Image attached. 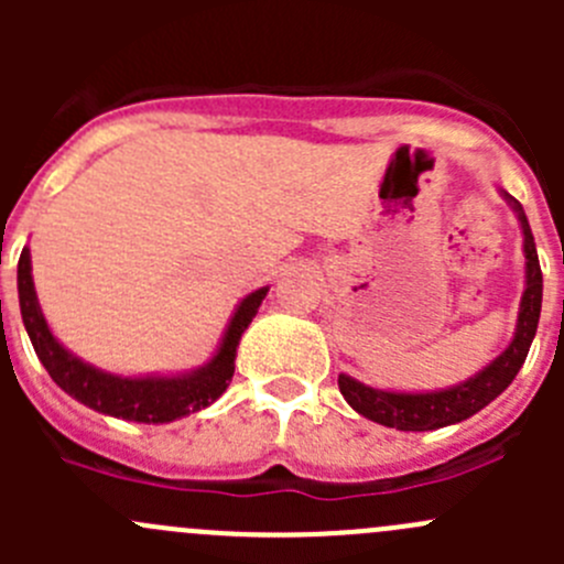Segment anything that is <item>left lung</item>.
Segmentation results:
<instances>
[{
	"mask_svg": "<svg viewBox=\"0 0 564 564\" xmlns=\"http://www.w3.org/2000/svg\"><path fill=\"white\" fill-rule=\"evenodd\" d=\"M505 196H508V193H505ZM508 202L513 204V209L519 213L521 229H524L527 253V292L524 297H521L516 338L510 340L508 349H505L491 366L482 368L475 379L442 392H414V395L412 392H384L366 388V384L355 382V379L340 373V395H344L346 401H349V406L355 409V412H360L362 417L398 431L445 429V425L460 423V420L480 412L482 406H488L499 392L513 382L519 368L524 366L527 351L534 338V329H538L540 303H543V272H540L538 248H534L524 209H521V204L516 202L513 196H508Z\"/></svg>",
	"mask_w": 564,
	"mask_h": 564,
	"instance_id": "1",
	"label": "left lung"
}]
</instances>
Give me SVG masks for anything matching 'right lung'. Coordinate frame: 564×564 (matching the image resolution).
<instances>
[{
  "label": "right lung",
  "instance_id": "add662e5",
  "mask_svg": "<svg viewBox=\"0 0 564 564\" xmlns=\"http://www.w3.org/2000/svg\"><path fill=\"white\" fill-rule=\"evenodd\" d=\"M264 294L267 289H259L242 300L229 329H226L224 344H220L218 355L213 357L209 366L185 373V377L122 379L87 366L78 357H73L65 346H59V340L51 335L48 324L40 314L35 283H32L30 250H21L19 259L21 316H24V327L45 371L67 395L82 401L84 406L111 414V417L135 420V423H172L182 414L198 412V409L209 406L215 398L224 395L231 377H235L237 344H240L248 324L253 322Z\"/></svg>",
  "mask_w": 564,
  "mask_h": 564
}]
</instances>
